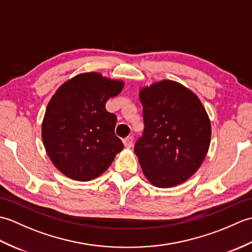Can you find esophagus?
Masks as SVG:
<instances>
[{
    "mask_svg": "<svg viewBox=\"0 0 252 252\" xmlns=\"http://www.w3.org/2000/svg\"><path fill=\"white\" fill-rule=\"evenodd\" d=\"M123 145H125V146L127 147V148L132 147V145H133V136H127V137H126L125 140H123Z\"/></svg>",
    "mask_w": 252,
    "mask_h": 252,
    "instance_id": "34e87169",
    "label": "esophagus"
}]
</instances>
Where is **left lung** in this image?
I'll return each instance as SVG.
<instances>
[{"mask_svg": "<svg viewBox=\"0 0 252 252\" xmlns=\"http://www.w3.org/2000/svg\"><path fill=\"white\" fill-rule=\"evenodd\" d=\"M144 132L134 153L155 186L184 183L199 169L211 141V123L198 96L179 82L162 80L140 91Z\"/></svg>", "mask_w": 252, "mask_h": 252, "instance_id": "8db88e82", "label": "left lung"}]
</instances>
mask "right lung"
<instances>
[{
    "instance_id": "obj_1",
    "label": "right lung",
    "mask_w": 252,
    "mask_h": 252,
    "mask_svg": "<svg viewBox=\"0 0 252 252\" xmlns=\"http://www.w3.org/2000/svg\"><path fill=\"white\" fill-rule=\"evenodd\" d=\"M123 87L121 80L87 72L68 80L53 95L42 122V140L63 174L81 182L94 180L122 151L115 134L117 117L105 105Z\"/></svg>"
}]
</instances>
